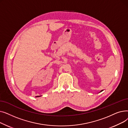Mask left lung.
<instances>
[{
    "instance_id": "left-lung-1",
    "label": "left lung",
    "mask_w": 128,
    "mask_h": 128,
    "mask_svg": "<svg viewBox=\"0 0 128 128\" xmlns=\"http://www.w3.org/2000/svg\"><path fill=\"white\" fill-rule=\"evenodd\" d=\"M103 91V90H101V91H100V92H102V91Z\"/></svg>"
}]
</instances>
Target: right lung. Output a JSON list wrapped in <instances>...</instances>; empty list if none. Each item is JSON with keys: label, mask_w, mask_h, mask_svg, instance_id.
<instances>
[{"label": "right lung", "mask_w": 128, "mask_h": 128, "mask_svg": "<svg viewBox=\"0 0 128 128\" xmlns=\"http://www.w3.org/2000/svg\"><path fill=\"white\" fill-rule=\"evenodd\" d=\"M39 96H37L36 97H39Z\"/></svg>", "instance_id": "obj_1"}]
</instances>
